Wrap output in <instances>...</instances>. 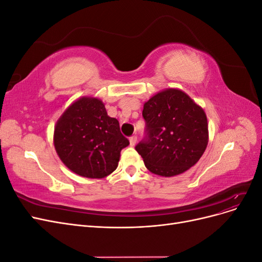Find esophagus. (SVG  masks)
<instances>
[{
	"label": "esophagus",
	"mask_w": 262,
	"mask_h": 262,
	"mask_svg": "<svg viewBox=\"0 0 262 262\" xmlns=\"http://www.w3.org/2000/svg\"><path fill=\"white\" fill-rule=\"evenodd\" d=\"M137 141H138V137H137V134H134V136H132L131 138H130V145L131 146H134L137 144Z\"/></svg>",
	"instance_id": "esophagus-1"
}]
</instances>
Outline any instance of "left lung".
<instances>
[{
    "label": "left lung",
    "mask_w": 262,
    "mask_h": 262,
    "mask_svg": "<svg viewBox=\"0 0 262 262\" xmlns=\"http://www.w3.org/2000/svg\"><path fill=\"white\" fill-rule=\"evenodd\" d=\"M142 116L145 136L136 149L149 171L176 176L200 160L208 145V120L186 93L175 89L157 93L145 102Z\"/></svg>",
    "instance_id": "left-lung-1"
}]
</instances>
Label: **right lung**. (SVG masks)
I'll return each mask as SVG.
<instances>
[{
    "label": "right lung",
    "instance_id": "right-lung-1",
    "mask_svg": "<svg viewBox=\"0 0 262 262\" xmlns=\"http://www.w3.org/2000/svg\"><path fill=\"white\" fill-rule=\"evenodd\" d=\"M54 147L69 169L86 178H104L118 166L121 149L129 145L116 118L107 115L97 98L73 102L54 128Z\"/></svg>",
    "mask_w": 262,
    "mask_h": 262
}]
</instances>
